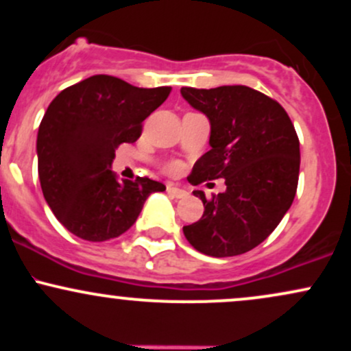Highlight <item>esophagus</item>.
<instances>
[{
    "mask_svg": "<svg viewBox=\"0 0 351 351\" xmlns=\"http://www.w3.org/2000/svg\"><path fill=\"white\" fill-rule=\"evenodd\" d=\"M167 191H168V195L171 196V198H176V199L184 198V196L188 195V193L184 191V189H181V188H178V186H175V184H168V186H167Z\"/></svg>",
    "mask_w": 351,
    "mask_h": 351,
    "instance_id": "obj_1",
    "label": "esophagus"
}]
</instances>
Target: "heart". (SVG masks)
<instances>
[{"instance_id":"b5f03b06","label":"heart","mask_w":351,"mask_h":351,"mask_svg":"<svg viewBox=\"0 0 351 351\" xmlns=\"http://www.w3.org/2000/svg\"><path fill=\"white\" fill-rule=\"evenodd\" d=\"M167 170L170 171V173H173V175H175V173H178V171H180V165H178V163H171V165H168Z\"/></svg>"}]
</instances>
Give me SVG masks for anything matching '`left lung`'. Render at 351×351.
Instances as JSON below:
<instances>
[{"instance_id":"1","label":"left lung","mask_w":351,"mask_h":351,"mask_svg":"<svg viewBox=\"0 0 351 351\" xmlns=\"http://www.w3.org/2000/svg\"><path fill=\"white\" fill-rule=\"evenodd\" d=\"M181 95L211 123V150L188 180L226 183V191L211 199L193 191L204 213L183 228L184 237L206 256H239L267 239L291 208L299 183V136L284 107L251 87H181Z\"/></svg>"}]
</instances>
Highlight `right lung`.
<instances>
[{
  "mask_svg": "<svg viewBox=\"0 0 351 351\" xmlns=\"http://www.w3.org/2000/svg\"><path fill=\"white\" fill-rule=\"evenodd\" d=\"M171 87H135L114 75H92L64 88L38 132V173L44 199L67 231L102 243L128 231L143 203L165 184L147 176L117 180L115 148L134 143L142 122Z\"/></svg>",
  "mask_w": 351,
  "mask_h": 351,
  "instance_id": "add662e5",
  "label": "right lung"
}]
</instances>
